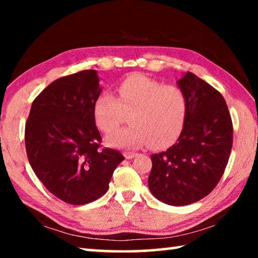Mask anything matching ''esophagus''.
<instances>
[{
    "mask_svg": "<svg viewBox=\"0 0 258 258\" xmlns=\"http://www.w3.org/2000/svg\"><path fill=\"white\" fill-rule=\"evenodd\" d=\"M124 156H125L126 159H133L134 157L138 156V154H135V152H132V151H126Z\"/></svg>",
    "mask_w": 258,
    "mask_h": 258,
    "instance_id": "obj_1",
    "label": "esophagus"
}]
</instances>
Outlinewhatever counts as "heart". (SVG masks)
I'll list each match as a JSON object with an SVG mask.
<instances>
[{
    "mask_svg": "<svg viewBox=\"0 0 258 258\" xmlns=\"http://www.w3.org/2000/svg\"><path fill=\"white\" fill-rule=\"evenodd\" d=\"M116 91L118 98L104 92L93 106L95 124L106 134L118 128L130 115L131 125L109 135V146L138 149L151 143L155 148H163L175 141L187 112L186 97L181 87L132 74L117 85Z\"/></svg>",
    "mask_w": 258,
    "mask_h": 258,
    "instance_id": "obj_1",
    "label": "heart"
}]
</instances>
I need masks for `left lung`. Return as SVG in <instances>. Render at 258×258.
Returning <instances> with one entry per match:
<instances>
[{"label":"left lung","instance_id":"left-lung-1","mask_svg":"<svg viewBox=\"0 0 258 258\" xmlns=\"http://www.w3.org/2000/svg\"><path fill=\"white\" fill-rule=\"evenodd\" d=\"M186 97L187 112L177 142L151 155L148 184L165 204L185 206L206 197L228 165L233 125L224 98L192 73L177 82Z\"/></svg>","mask_w":258,"mask_h":258}]
</instances>
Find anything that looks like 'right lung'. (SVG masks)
I'll use <instances>...</instances> for the list:
<instances>
[{
	"instance_id": "obj_1",
	"label": "right lung",
	"mask_w": 258,
	"mask_h": 258,
	"mask_svg": "<svg viewBox=\"0 0 258 258\" xmlns=\"http://www.w3.org/2000/svg\"><path fill=\"white\" fill-rule=\"evenodd\" d=\"M101 87L97 72L82 71L52 82L33 101L25 145L33 171L52 195L85 205L106 194L125 158L101 148L93 106Z\"/></svg>"
}]
</instances>
